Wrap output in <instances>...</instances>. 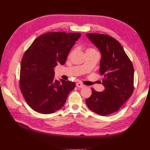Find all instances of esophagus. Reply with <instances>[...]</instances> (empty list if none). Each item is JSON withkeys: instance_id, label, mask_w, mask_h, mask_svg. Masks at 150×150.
Masks as SVG:
<instances>
[{"instance_id": "1", "label": "esophagus", "mask_w": 150, "mask_h": 150, "mask_svg": "<svg viewBox=\"0 0 150 150\" xmlns=\"http://www.w3.org/2000/svg\"><path fill=\"white\" fill-rule=\"evenodd\" d=\"M76 86H77L78 88H82L84 87V85L83 84L81 83V82H77V83L76 84Z\"/></svg>"}]
</instances>
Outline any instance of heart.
<instances>
[{
    "mask_svg": "<svg viewBox=\"0 0 150 150\" xmlns=\"http://www.w3.org/2000/svg\"><path fill=\"white\" fill-rule=\"evenodd\" d=\"M87 51H96V50L93 49V48H89V49L87 50Z\"/></svg>",
    "mask_w": 150,
    "mask_h": 150,
    "instance_id": "heart-1",
    "label": "heart"
}]
</instances>
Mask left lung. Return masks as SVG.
Masks as SVG:
<instances>
[{"instance_id":"1","label":"left lung","mask_w":150,"mask_h":150,"mask_svg":"<svg viewBox=\"0 0 150 150\" xmlns=\"http://www.w3.org/2000/svg\"><path fill=\"white\" fill-rule=\"evenodd\" d=\"M86 36L101 53L99 72L104 76L102 92L91 88L92 94L86 99L88 107L102 116L119 111L132 96L134 86V69L122 46L110 35L87 33Z\"/></svg>"}]
</instances>
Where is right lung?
Listing matches in <instances>:
<instances>
[{
  "instance_id": "right-lung-1",
  "label": "right lung",
  "mask_w": 150,
  "mask_h": 150,
  "mask_svg": "<svg viewBox=\"0 0 150 150\" xmlns=\"http://www.w3.org/2000/svg\"><path fill=\"white\" fill-rule=\"evenodd\" d=\"M79 33L50 32L37 37L22 57L20 89L27 104L37 112L55 113L64 105L75 87L69 81L54 79L55 66L65 63Z\"/></svg>"
}]
</instances>
